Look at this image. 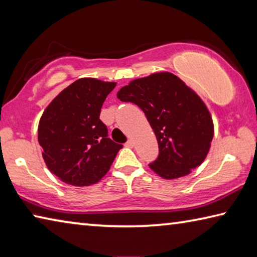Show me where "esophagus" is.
Returning a JSON list of instances; mask_svg holds the SVG:
<instances>
[{
    "label": "esophagus",
    "mask_w": 257,
    "mask_h": 257,
    "mask_svg": "<svg viewBox=\"0 0 257 257\" xmlns=\"http://www.w3.org/2000/svg\"><path fill=\"white\" fill-rule=\"evenodd\" d=\"M125 145H127L128 147H132V149H133V147L135 146V142L133 141V139H129V141L127 142V144H125Z\"/></svg>",
    "instance_id": "esophagus-1"
}]
</instances>
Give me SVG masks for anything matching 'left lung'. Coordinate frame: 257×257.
I'll return each instance as SVG.
<instances>
[{
  "mask_svg": "<svg viewBox=\"0 0 257 257\" xmlns=\"http://www.w3.org/2000/svg\"><path fill=\"white\" fill-rule=\"evenodd\" d=\"M116 97L144 111L159 143L160 154L150 168L167 180L178 179L201 165L211 149L214 124L198 94L171 72L137 78Z\"/></svg>",
  "mask_w": 257,
  "mask_h": 257,
  "instance_id": "left-lung-1",
  "label": "left lung"
}]
</instances>
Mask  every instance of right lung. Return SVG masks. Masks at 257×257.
<instances>
[{
  "label": "right lung",
  "mask_w": 257,
  "mask_h": 257,
  "mask_svg": "<svg viewBox=\"0 0 257 257\" xmlns=\"http://www.w3.org/2000/svg\"><path fill=\"white\" fill-rule=\"evenodd\" d=\"M115 85L80 78L43 112L38 143L47 169L61 181L76 187L97 184L122 149L107 137L106 125L99 120L103 103Z\"/></svg>",
  "instance_id": "obj_1"
}]
</instances>
